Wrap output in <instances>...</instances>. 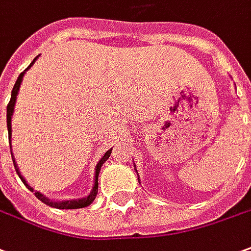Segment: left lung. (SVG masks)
Here are the masks:
<instances>
[{
  "label": "left lung",
  "mask_w": 251,
  "mask_h": 251,
  "mask_svg": "<svg viewBox=\"0 0 251 251\" xmlns=\"http://www.w3.org/2000/svg\"><path fill=\"white\" fill-rule=\"evenodd\" d=\"M134 169H136V168H134ZM136 172H137V170H136Z\"/></svg>",
  "instance_id": "1"
}]
</instances>
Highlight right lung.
I'll list each match as a JSON object with an SVG mask.
<instances>
[{
	"instance_id": "1",
	"label": "right lung",
	"mask_w": 251,
	"mask_h": 251,
	"mask_svg": "<svg viewBox=\"0 0 251 251\" xmlns=\"http://www.w3.org/2000/svg\"><path fill=\"white\" fill-rule=\"evenodd\" d=\"M38 59V56L34 59V60L30 63V66L25 68V71L19 75V78L16 79V83H15V86H13V89H12V95H11V100H9V104H8V107H6V126H8V136H9V143H11L12 140V115H13V111H15V104H16V97H18V93H19V89H20V85H22V81H23V76H25V71L27 70H30L31 66L35 63V60ZM111 150H108L105 154L100 158V161L97 162L96 168H95V184H93V188L90 191V194L88 197L85 198H79V199H70V201H52V199H49L48 197H45L42 192L40 191H35L32 187H30L27 181H25V178L22 176V173L19 172V168H18V163L15 161V158H13V154H12V161H13V165H15V170H16V173L18 176L20 177V180L23 181L25 187L28 188V190L34 192V195L40 199L41 202H44L45 204L48 206H50V207H54V209H81V207H86V206H89L90 203H93V201H95V198L97 195V191H99V183H97V180H99V173H100V169L103 166V163L108 158H110V155H111ZM11 152H12V146H11Z\"/></svg>"
}]
</instances>
